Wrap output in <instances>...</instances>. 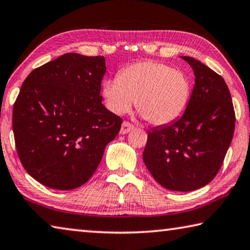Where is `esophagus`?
<instances>
[{"mask_svg":"<svg viewBox=\"0 0 250 250\" xmlns=\"http://www.w3.org/2000/svg\"><path fill=\"white\" fill-rule=\"evenodd\" d=\"M133 128H134V125L132 124H130V122H128V121H125L121 125L120 133L121 134H126L128 132H130L131 130H133Z\"/></svg>","mask_w":250,"mask_h":250,"instance_id":"obj_1","label":"esophagus"}]
</instances>
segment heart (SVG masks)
I'll use <instances>...</instances> for the list:
<instances>
[{
	"mask_svg": "<svg viewBox=\"0 0 250 250\" xmlns=\"http://www.w3.org/2000/svg\"><path fill=\"white\" fill-rule=\"evenodd\" d=\"M104 104L116 115H125L135 103L146 120L164 125L183 116L192 95V83L183 70L164 62L143 61L125 67L118 78L105 79Z\"/></svg>",
	"mask_w": 250,
	"mask_h": 250,
	"instance_id": "b5f03b06",
	"label": "heart"
}]
</instances>
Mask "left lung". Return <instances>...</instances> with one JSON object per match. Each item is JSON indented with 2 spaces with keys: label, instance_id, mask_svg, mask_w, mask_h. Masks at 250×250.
<instances>
[{
  "label": "left lung",
  "instance_id": "1",
  "mask_svg": "<svg viewBox=\"0 0 250 250\" xmlns=\"http://www.w3.org/2000/svg\"><path fill=\"white\" fill-rule=\"evenodd\" d=\"M195 75L184 115L147 133L143 161L154 180L171 191L203 188L222 167L235 130V110L225 80L192 57Z\"/></svg>",
  "mask_w": 250,
  "mask_h": 250
}]
</instances>
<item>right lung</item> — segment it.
I'll return each instance as SVG.
<instances>
[{
	"instance_id": "1",
	"label": "right lung",
	"mask_w": 250,
	"mask_h": 250,
	"mask_svg": "<svg viewBox=\"0 0 250 250\" xmlns=\"http://www.w3.org/2000/svg\"><path fill=\"white\" fill-rule=\"evenodd\" d=\"M103 56L68 53L37 67L13 107L14 140L29 175L55 189L86 183L119 133L122 119L103 104Z\"/></svg>"
}]
</instances>
